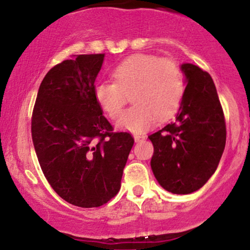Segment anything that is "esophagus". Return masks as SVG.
<instances>
[{"mask_svg": "<svg viewBox=\"0 0 250 250\" xmlns=\"http://www.w3.org/2000/svg\"><path fill=\"white\" fill-rule=\"evenodd\" d=\"M145 139H146L145 135H135V136H134L135 142H141V141H143V140H145Z\"/></svg>", "mask_w": 250, "mask_h": 250, "instance_id": "esophagus-1", "label": "esophagus"}]
</instances>
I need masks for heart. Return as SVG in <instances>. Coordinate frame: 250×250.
<instances>
[{"mask_svg":"<svg viewBox=\"0 0 250 250\" xmlns=\"http://www.w3.org/2000/svg\"><path fill=\"white\" fill-rule=\"evenodd\" d=\"M114 82H101L94 87L95 100L111 119L121 116L131 95L134 104L117 123L119 128L142 133L165 121L179 110L184 97L186 81L179 63L151 54L126 58L112 70Z\"/></svg>","mask_w":250,"mask_h":250,"instance_id":"b5f03b06","label":"heart"}]
</instances>
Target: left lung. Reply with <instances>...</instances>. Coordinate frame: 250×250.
Listing matches in <instances>:
<instances>
[{"mask_svg": "<svg viewBox=\"0 0 250 250\" xmlns=\"http://www.w3.org/2000/svg\"><path fill=\"white\" fill-rule=\"evenodd\" d=\"M181 69L188 84L175 121L149 135L151 168L164 189L188 194L216 170L227 141L224 112L213 78L192 63Z\"/></svg>", "mask_w": 250, "mask_h": 250, "instance_id": "1", "label": "left lung"}]
</instances>
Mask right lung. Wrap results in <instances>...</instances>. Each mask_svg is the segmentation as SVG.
<instances>
[{
    "label": "right lung",
    "instance_id": "right-lung-1",
    "mask_svg": "<svg viewBox=\"0 0 250 250\" xmlns=\"http://www.w3.org/2000/svg\"><path fill=\"white\" fill-rule=\"evenodd\" d=\"M104 53L80 54L47 71L32 115V139L44 176L67 203L100 207L121 189L134 138L115 132L94 97Z\"/></svg>",
    "mask_w": 250,
    "mask_h": 250
}]
</instances>
